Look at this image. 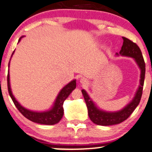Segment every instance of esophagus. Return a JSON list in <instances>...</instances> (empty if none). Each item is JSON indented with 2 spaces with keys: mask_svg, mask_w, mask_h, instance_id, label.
Masks as SVG:
<instances>
[{
  "mask_svg": "<svg viewBox=\"0 0 152 152\" xmlns=\"http://www.w3.org/2000/svg\"><path fill=\"white\" fill-rule=\"evenodd\" d=\"M80 82L83 84H86V83H87V81H86V79H85V78H81V79H80Z\"/></svg>",
  "mask_w": 152,
  "mask_h": 152,
  "instance_id": "obj_1",
  "label": "esophagus"
}]
</instances>
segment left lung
<instances>
[{
  "instance_id": "1",
  "label": "left lung",
  "mask_w": 152,
  "mask_h": 152,
  "mask_svg": "<svg viewBox=\"0 0 152 152\" xmlns=\"http://www.w3.org/2000/svg\"><path fill=\"white\" fill-rule=\"evenodd\" d=\"M123 44L120 54L122 56L133 58L136 60V63L141 70L140 86L133 101L122 110L116 112V113H107V112L102 111L97 109L93 102L91 100L86 91H84V89L81 90L86 106H87L88 114H89L90 120L95 124L99 125V126H112V125L118 124L126 121L128 117L132 114L136 107L138 105L141 101V96H142L145 72H146V65H145L142 53L137 44L126 37H123Z\"/></svg>"
}]
</instances>
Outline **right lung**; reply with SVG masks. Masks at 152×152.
Segmentation results:
<instances>
[{"label": "right lung", "mask_w": 152, "mask_h": 152, "mask_svg": "<svg viewBox=\"0 0 152 152\" xmlns=\"http://www.w3.org/2000/svg\"><path fill=\"white\" fill-rule=\"evenodd\" d=\"M21 39H19V42ZM13 52L12 55L14 54ZM9 66V63H8ZM7 84H8V90L10 96L12 99L13 102L14 103L15 106L16 107L19 111L24 115L25 118H27L29 121H32L34 123H39V124L44 125H54L59 122L63 118V102L66 100V98L68 97V95L71 93V91L76 88V80L71 81L69 84H68L66 86L63 88L62 90L60 91L58 94L56 101L55 102L54 106L50 111L43 112V113H37V112H32L25 109L22 106L20 105V104L16 100L14 96H13L12 92H11V87H10L9 82V72H8L7 76Z\"/></svg>", "instance_id": "obj_1"}]
</instances>
